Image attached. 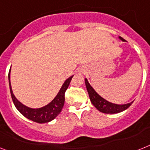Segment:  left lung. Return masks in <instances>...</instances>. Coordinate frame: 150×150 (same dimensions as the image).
Masks as SVG:
<instances>
[{"label": "left lung", "instance_id": "left-lung-1", "mask_svg": "<svg viewBox=\"0 0 150 150\" xmlns=\"http://www.w3.org/2000/svg\"><path fill=\"white\" fill-rule=\"evenodd\" d=\"M119 38V39L122 40V41H126L122 38ZM85 81H86V88H87L88 96H89L91 103H92V105L96 107V109H98V111H100L101 112L106 113V114H114V113L121 112L122 111L127 109L132 105V103H133V102H132V103L124 105H118L110 103L109 101L105 100L103 97H101L95 91L94 88L88 83L87 79H85Z\"/></svg>", "mask_w": 150, "mask_h": 150}]
</instances>
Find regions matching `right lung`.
<instances>
[{"instance_id":"add662e5","label":"right lung","mask_w":150,"mask_h":150,"mask_svg":"<svg viewBox=\"0 0 150 150\" xmlns=\"http://www.w3.org/2000/svg\"><path fill=\"white\" fill-rule=\"evenodd\" d=\"M10 72H11V69L8 74V80H9L10 91H11L12 100L17 109L24 117L28 118L30 120H32L33 122H35L38 123H45V122H51L59 115L64 104V93L71 82L73 75L65 80L61 88L60 91L58 92V95L51 103L46 105L45 106L41 107L39 109H31L20 103L13 94L11 86V81H10Z\"/></svg>"}]
</instances>
